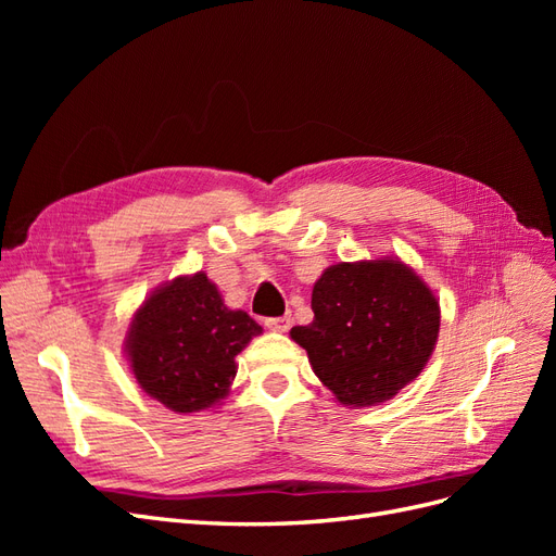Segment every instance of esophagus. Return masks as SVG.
Masks as SVG:
<instances>
[{
  "instance_id": "esophagus-1",
  "label": "esophagus",
  "mask_w": 556,
  "mask_h": 556,
  "mask_svg": "<svg viewBox=\"0 0 556 556\" xmlns=\"http://www.w3.org/2000/svg\"><path fill=\"white\" fill-rule=\"evenodd\" d=\"M264 325L271 329V331H288L292 327V317L290 315H282V317H268L264 319Z\"/></svg>"
}]
</instances>
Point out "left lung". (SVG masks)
<instances>
[{
    "instance_id": "left-lung-1",
    "label": "left lung",
    "mask_w": 556,
    "mask_h": 556,
    "mask_svg": "<svg viewBox=\"0 0 556 556\" xmlns=\"http://www.w3.org/2000/svg\"><path fill=\"white\" fill-rule=\"evenodd\" d=\"M311 308L313 323L290 336L343 406H380L396 396L422 374L439 341V299L399 257L325 268Z\"/></svg>"
}]
</instances>
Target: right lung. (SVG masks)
<instances>
[{"mask_svg": "<svg viewBox=\"0 0 556 556\" xmlns=\"http://www.w3.org/2000/svg\"><path fill=\"white\" fill-rule=\"evenodd\" d=\"M262 333L245 311L225 306L204 271L164 282L134 313L125 352L141 390L166 408L208 410L229 394L237 355Z\"/></svg>", "mask_w": 556, "mask_h": 556, "instance_id": "1", "label": "right lung"}]
</instances>
